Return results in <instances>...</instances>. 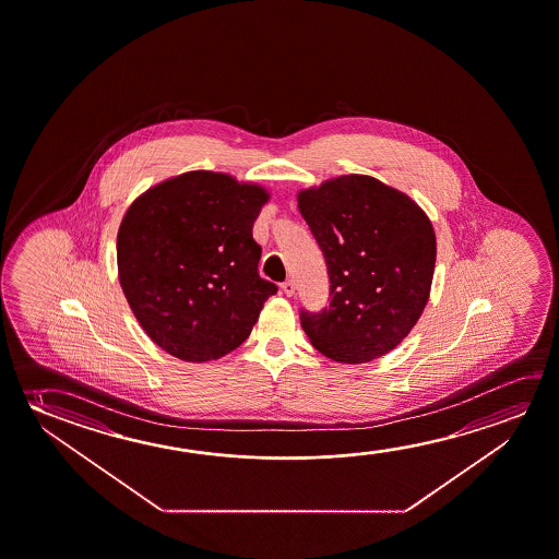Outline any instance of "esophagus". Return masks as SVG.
<instances>
[{
    "label": "esophagus",
    "instance_id": "esophagus-1",
    "mask_svg": "<svg viewBox=\"0 0 559 559\" xmlns=\"http://www.w3.org/2000/svg\"><path fill=\"white\" fill-rule=\"evenodd\" d=\"M283 293L286 294V296H294V293H296V286H294L293 281H286V283H283Z\"/></svg>",
    "mask_w": 559,
    "mask_h": 559
}]
</instances>
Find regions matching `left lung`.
<instances>
[{
    "instance_id": "left-lung-1",
    "label": "left lung",
    "mask_w": 559,
    "mask_h": 559,
    "mask_svg": "<svg viewBox=\"0 0 559 559\" xmlns=\"http://www.w3.org/2000/svg\"><path fill=\"white\" fill-rule=\"evenodd\" d=\"M298 209L331 278L329 310L301 311L310 343L341 364L391 353L430 300L438 255L430 216L403 191L364 174L300 189Z\"/></svg>"
}]
</instances>
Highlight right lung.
Here are the masks:
<instances>
[{
  "instance_id": "right-lung-1",
  "label": "right lung",
  "mask_w": 559,
  "mask_h": 559,
  "mask_svg": "<svg viewBox=\"0 0 559 559\" xmlns=\"http://www.w3.org/2000/svg\"><path fill=\"white\" fill-rule=\"evenodd\" d=\"M271 193L193 170L143 191L121 218L118 278L148 338L174 358L218 360L240 346L276 286L258 273L253 223Z\"/></svg>"
}]
</instances>
